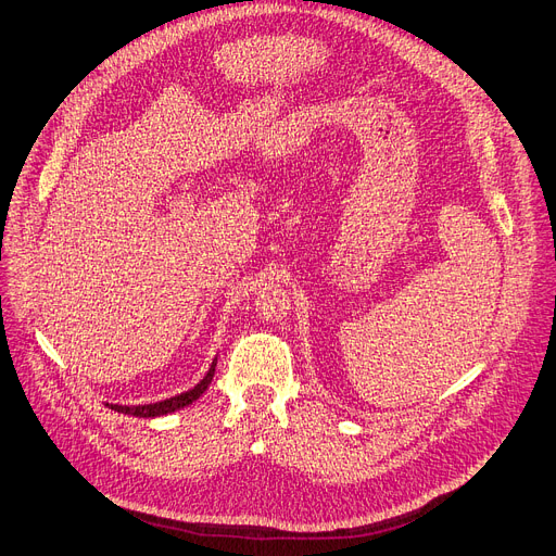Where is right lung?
<instances>
[{
  "instance_id": "1",
  "label": "right lung",
  "mask_w": 556,
  "mask_h": 556,
  "mask_svg": "<svg viewBox=\"0 0 556 556\" xmlns=\"http://www.w3.org/2000/svg\"><path fill=\"white\" fill-rule=\"evenodd\" d=\"M215 366H217V359H213L208 374L203 376V380L192 387L190 392H182L174 399H167V401H160V403H151V405H110L112 409H116V413H123V415H132V417H160V415H169V413H176V409L185 407L194 403L205 389H208V384L213 382V376H215Z\"/></svg>"
}]
</instances>
